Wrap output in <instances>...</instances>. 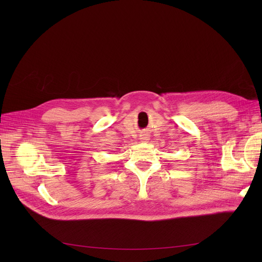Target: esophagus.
<instances>
[{"label": "esophagus", "mask_w": 262, "mask_h": 262, "mask_svg": "<svg viewBox=\"0 0 262 262\" xmlns=\"http://www.w3.org/2000/svg\"><path fill=\"white\" fill-rule=\"evenodd\" d=\"M140 137H141L140 139H141L142 141H147V139H148L147 134H142V136H140Z\"/></svg>", "instance_id": "obj_1"}]
</instances>
